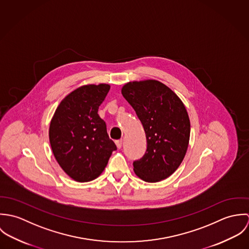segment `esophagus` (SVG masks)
<instances>
[{
	"mask_svg": "<svg viewBox=\"0 0 249 249\" xmlns=\"http://www.w3.org/2000/svg\"><path fill=\"white\" fill-rule=\"evenodd\" d=\"M116 145H117L118 148H121L122 145H123V140H118V141H116Z\"/></svg>",
	"mask_w": 249,
	"mask_h": 249,
	"instance_id": "34e87169",
	"label": "esophagus"
}]
</instances>
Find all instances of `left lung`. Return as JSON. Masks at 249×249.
Wrapping results in <instances>:
<instances>
[{
    "instance_id": "obj_1",
    "label": "left lung",
    "mask_w": 249,
    "mask_h": 249,
    "mask_svg": "<svg viewBox=\"0 0 249 249\" xmlns=\"http://www.w3.org/2000/svg\"><path fill=\"white\" fill-rule=\"evenodd\" d=\"M122 94L140 119L147 142L144 155L133 163L135 175L149 183L169 178L182 163L190 141L191 124L183 102L156 79L129 81Z\"/></svg>"
}]
</instances>
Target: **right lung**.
I'll use <instances>...</instances> for the list:
<instances>
[{"instance_id":"right-lung-1","label":"right lung","mask_w":249,"mask_h":249,"mask_svg":"<svg viewBox=\"0 0 249 249\" xmlns=\"http://www.w3.org/2000/svg\"><path fill=\"white\" fill-rule=\"evenodd\" d=\"M110 84H87L67 95L51 120L49 139L53 153L67 176L77 182L99 178L116 144L109 139L99 107Z\"/></svg>"}]
</instances>
